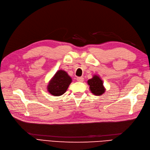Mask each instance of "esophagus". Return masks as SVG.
Instances as JSON below:
<instances>
[{
	"label": "esophagus",
	"mask_w": 150,
	"mask_h": 150,
	"mask_svg": "<svg viewBox=\"0 0 150 150\" xmlns=\"http://www.w3.org/2000/svg\"><path fill=\"white\" fill-rule=\"evenodd\" d=\"M77 81L78 82H83V81H84V78L82 77H77Z\"/></svg>",
	"instance_id": "esophagus-1"
}]
</instances>
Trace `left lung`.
Returning a JSON list of instances; mask_svg holds the SVG:
<instances>
[{
  "label": "left lung",
  "instance_id": "left-lung-1",
  "mask_svg": "<svg viewBox=\"0 0 150 150\" xmlns=\"http://www.w3.org/2000/svg\"><path fill=\"white\" fill-rule=\"evenodd\" d=\"M88 84L90 86L91 93L95 95H103L105 92V88L103 86V81L98 75H95L93 78L89 79Z\"/></svg>",
  "mask_w": 150,
  "mask_h": 150
}]
</instances>
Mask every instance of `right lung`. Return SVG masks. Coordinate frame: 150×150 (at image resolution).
Listing matches in <instances>:
<instances>
[{
  "mask_svg": "<svg viewBox=\"0 0 150 150\" xmlns=\"http://www.w3.org/2000/svg\"><path fill=\"white\" fill-rule=\"evenodd\" d=\"M71 81V78L67 72L59 70L47 85V91L54 96H60L66 91Z\"/></svg>",
  "mask_w": 150,
  "mask_h": 150,
  "instance_id": "1",
  "label": "right lung"
}]
</instances>
